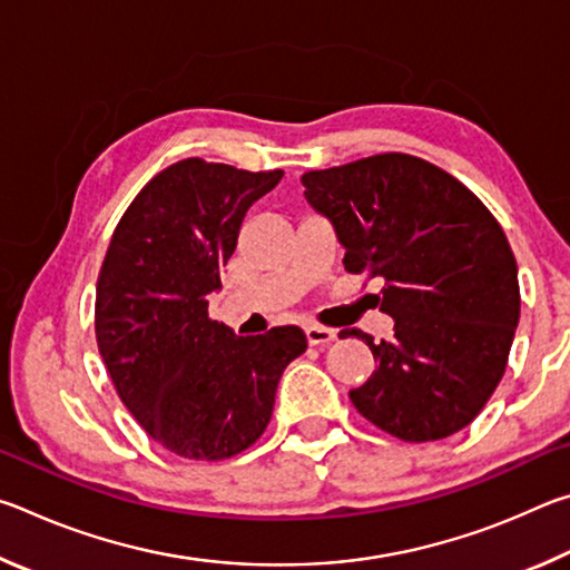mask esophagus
Returning a JSON list of instances; mask_svg holds the SVG:
<instances>
[{"mask_svg":"<svg viewBox=\"0 0 570 570\" xmlns=\"http://www.w3.org/2000/svg\"><path fill=\"white\" fill-rule=\"evenodd\" d=\"M304 334H306V342L312 346H324V344H332L336 340L334 330H326V326H316V324H308Z\"/></svg>","mask_w":570,"mask_h":570,"instance_id":"1","label":"esophagus"}]
</instances>
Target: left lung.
<instances>
[{"mask_svg": "<svg viewBox=\"0 0 570 570\" xmlns=\"http://www.w3.org/2000/svg\"><path fill=\"white\" fill-rule=\"evenodd\" d=\"M304 198L334 226L350 274L380 276L394 336L360 330L377 370L350 400L404 442L455 435L503 377L520 320L518 266L475 193L432 163L382 153L308 170Z\"/></svg>", "mask_w": 570, "mask_h": 570, "instance_id": "left-lung-1", "label": "left lung"}]
</instances>
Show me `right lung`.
<instances>
[{
    "label": "right lung",
    "instance_id": "1",
    "mask_svg": "<svg viewBox=\"0 0 570 570\" xmlns=\"http://www.w3.org/2000/svg\"><path fill=\"white\" fill-rule=\"evenodd\" d=\"M284 170L180 160L142 188L115 228L98 278L95 334L125 407L188 460H226L264 435L298 326L236 336L208 320L246 210Z\"/></svg>",
    "mask_w": 570,
    "mask_h": 570
}]
</instances>
